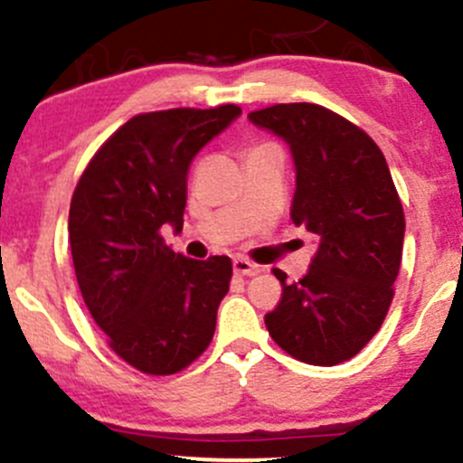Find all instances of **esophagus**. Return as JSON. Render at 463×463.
<instances>
[{
    "label": "esophagus",
    "mask_w": 463,
    "mask_h": 463,
    "mask_svg": "<svg viewBox=\"0 0 463 463\" xmlns=\"http://www.w3.org/2000/svg\"><path fill=\"white\" fill-rule=\"evenodd\" d=\"M232 270H235V275H246V277H250V275H255L257 270V266L252 264V261H248V260H244V257H237V260H232Z\"/></svg>",
    "instance_id": "esophagus-1"
}]
</instances>
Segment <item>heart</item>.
<instances>
[{"label": "heart", "instance_id": "heart-1", "mask_svg": "<svg viewBox=\"0 0 463 463\" xmlns=\"http://www.w3.org/2000/svg\"><path fill=\"white\" fill-rule=\"evenodd\" d=\"M261 148H275V146H270V144H260V146H255V148H252V150H261ZM252 150H250V153H252Z\"/></svg>", "mask_w": 463, "mask_h": 463}]
</instances>
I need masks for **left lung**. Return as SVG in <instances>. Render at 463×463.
<instances>
[{
    "label": "left lung",
    "instance_id": "1",
    "mask_svg": "<svg viewBox=\"0 0 463 463\" xmlns=\"http://www.w3.org/2000/svg\"><path fill=\"white\" fill-rule=\"evenodd\" d=\"M248 119L290 146L295 197L290 219L317 237L310 269L281 281L264 317L290 357L335 366L374 337L395 290L403 248V208L386 157L359 126L317 104H275Z\"/></svg>",
    "mask_w": 463,
    "mask_h": 463
}]
</instances>
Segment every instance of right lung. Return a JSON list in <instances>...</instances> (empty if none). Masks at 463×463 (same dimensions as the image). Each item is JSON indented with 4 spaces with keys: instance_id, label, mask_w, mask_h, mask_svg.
<instances>
[{
    "instance_id": "obj_1",
    "label": "right lung",
    "mask_w": 463,
    "mask_h": 463,
    "mask_svg": "<svg viewBox=\"0 0 463 463\" xmlns=\"http://www.w3.org/2000/svg\"><path fill=\"white\" fill-rule=\"evenodd\" d=\"M235 104L135 115L80 177L68 215L72 266L109 346L146 374L191 366L215 335L231 257L188 260L164 244L182 231L193 157L232 119Z\"/></svg>"
}]
</instances>
